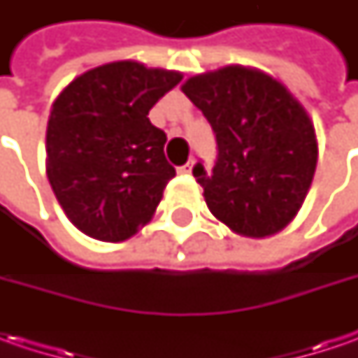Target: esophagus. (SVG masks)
Here are the masks:
<instances>
[{"label": "esophagus", "mask_w": 358, "mask_h": 358, "mask_svg": "<svg viewBox=\"0 0 358 358\" xmlns=\"http://www.w3.org/2000/svg\"><path fill=\"white\" fill-rule=\"evenodd\" d=\"M193 167H195V159H189L185 165L177 167V171H179V173H191V171H193Z\"/></svg>", "instance_id": "1"}]
</instances>
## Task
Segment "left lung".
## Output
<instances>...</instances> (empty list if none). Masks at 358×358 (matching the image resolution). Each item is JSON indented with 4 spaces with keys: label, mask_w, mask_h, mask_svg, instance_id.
<instances>
[{
    "label": "left lung",
    "mask_w": 358,
    "mask_h": 358,
    "mask_svg": "<svg viewBox=\"0 0 358 358\" xmlns=\"http://www.w3.org/2000/svg\"><path fill=\"white\" fill-rule=\"evenodd\" d=\"M181 91L211 123L213 173H193L217 221L249 239L287 227L309 193L319 143L313 119L287 85L261 69L225 65L193 76Z\"/></svg>",
    "instance_id": "1"
}]
</instances>
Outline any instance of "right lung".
I'll list each match as a JSON object with an SVG mask.
<instances>
[{"instance_id": "add662e5", "label": "right lung", "mask_w": 358, "mask_h": 358, "mask_svg": "<svg viewBox=\"0 0 358 358\" xmlns=\"http://www.w3.org/2000/svg\"><path fill=\"white\" fill-rule=\"evenodd\" d=\"M181 79L123 59L77 76L55 97L45 173L63 213L91 239L127 241L153 219L175 169L167 135L147 115Z\"/></svg>"}]
</instances>
